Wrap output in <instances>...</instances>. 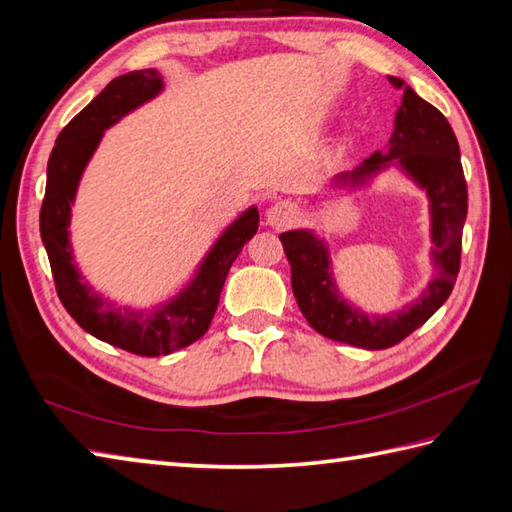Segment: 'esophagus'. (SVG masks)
I'll list each match as a JSON object with an SVG mask.
<instances>
[{
  "label": "esophagus",
  "instance_id": "obj_1",
  "mask_svg": "<svg viewBox=\"0 0 512 512\" xmlns=\"http://www.w3.org/2000/svg\"><path fill=\"white\" fill-rule=\"evenodd\" d=\"M296 207L290 200H277L266 209V224L272 229H288L296 220Z\"/></svg>",
  "mask_w": 512,
  "mask_h": 512
}]
</instances>
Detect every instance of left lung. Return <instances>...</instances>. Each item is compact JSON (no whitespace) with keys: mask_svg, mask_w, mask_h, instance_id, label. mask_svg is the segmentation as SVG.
Listing matches in <instances>:
<instances>
[{"mask_svg":"<svg viewBox=\"0 0 512 512\" xmlns=\"http://www.w3.org/2000/svg\"><path fill=\"white\" fill-rule=\"evenodd\" d=\"M401 91L395 130L386 150H377L351 172L329 181L334 192H362L379 174L399 170L423 189L430 202V257L434 272L425 290L406 307L366 314L338 288L327 237L314 229L279 235L292 268V292L299 310L320 336L358 349H388L419 329L447 299L458 277L462 227L467 220V183L458 139L445 115L414 93L406 80L388 76Z\"/></svg>","mask_w":512,"mask_h":512,"instance_id":"left-lung-1","label":"left lung"}]
</instances>
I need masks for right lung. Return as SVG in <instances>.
<instances>
[{"instance_id": "right-lung-1", "label": "right lung", "mask_w": 512, "mask_h": 512, "mask_svg": "<svg viewBox=\"0 0 512 512\" xmlns=\"http://www.w3.org/2000/svg\"><path fill=\"white\" fill-rule=\"evenodd\" d=\"M163 89L161 74L150 67L117 76L100 95H95L56 137V146L47 161L41 207V240L50 257L58 299L69 316L93 338L148 358L189 347L207 334L231 264L242 246L257 233L259 224L257 207L244 209L211 244L183 288L170 299L148 307L117 305L113 299L95 292L82 277L69 233L71 207L76 202L82 174L98 150L104 130L157 98Z\"/></svg>"}]
</instances>
